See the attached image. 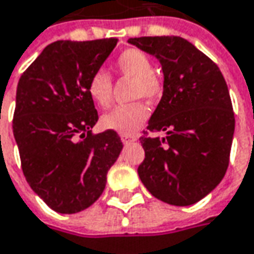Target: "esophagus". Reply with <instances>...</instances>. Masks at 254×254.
<instances>
[{"label":"esophagus","mask_w":254,"mask_h":254,"mask_svg":"<svg viewBox=\"0 0 254 254\" xmlns=\"http://www.w3.org/2000/svg\"><path fill=\"white\" fill-rule=\"evenodd\" d=\"M121 139H122V142H124V143H130V142L136 140V138H135V136H132V135H121Z\"/></svg>","instance_id":"esophagus-1"}]
</instances>
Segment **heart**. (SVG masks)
<instances>
[{
	"instance_id": "1",
	"label": "heart",
	"mask_w": 254,
	"mask_h": 254,
	"mask_svg": "<svg viewBox=\"0 0 254 254\" xmlns=\"http://www.w3.org/2000/svg\"><path fill=\"white\" fill-rule=\"evenodd\" d=\"M114 69L122 78L132 79V96L148 101L158 99L163 92V82L158 72L152 68L146 52L138 48L122 51L114 62ZM88 92L96 105L106 108L112 102L114 83L108 72L95 71L88 82ZM149 118V108L143 102L116 106L102 116V125L121 135L135 133Z\"/></svg>"
}]
</instances>
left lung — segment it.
Instances as JSON below:
<instances>
[{
    "label": "left lung",
    "mask_w": 254,
    "mask_h": 254,
    "mask_svg": "<svg viewBox=\"0 0 254 254\" xmlns=\"http://www.w3.org/2000/svg\"><path fill=\"white\" fill-rule=\"evenodd\" d=\"M129 44L155 55L163 69V95L140 136L142 183L175 206L203 199L223 179L235 133V114L219 66L181 37H140ZM149 131H166L165 138Z\"/></svg>",
    "instance_id": "obj_1"
}]
</instances>
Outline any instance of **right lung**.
Returning a JSON list of instances; mask_svg holds the SVG:
<instances>
[{
	"instance_id": "obj_1",
	"label": "right lung",
	"mask_w": 254,
	"mask_h": 254,
	"mask_svg": "<svg viewBox=\"0 0 254 254\" xmlns=\"http://www.w3.org/2000/svg\"><path fill=\"white\" fill-rule=\"evenodd\" d=\"M116 42H52L19 78L12 130L21 168L31 189L58 213L96 202L124 148L115 130L92 133L98 112L88 92L91 75Z\"/></svg>"
}]
</instances>
